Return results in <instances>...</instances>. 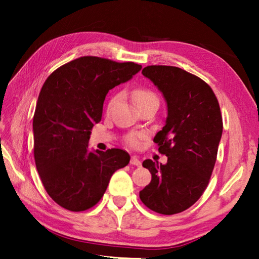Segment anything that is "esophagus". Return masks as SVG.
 <instances>
[{
	"label": "esophagus",
	"instance_id": "34e87169",
	"mask_svg": "<svg viewBox=\"0 0 259 259\" xmlns=\"http://www.w3.org/2000/svg\"><path fill=\"white\" fill-rule=\"evenodd\" d=\"M130 164H134V166H137V167H140L141 166V162L138 159V157L136 156H133L130 159Z\"/></svg>",
	"mask_w": 259,
	"mask_h": 259
}]
</instances>
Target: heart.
<instances>
[{"instance_id":"obj_1","label":"heart","mask_w":259,"mask_h":259,"mask_svg":"<svg viewBox=\"0 0 259 259\" xmlns=\"http://www.w3.org/2000/svg\"><path fill=\"white\" fill-rule=\"evenodd\" d=\"M133 97L139 109L144 106H147V104L149 103H159V99H158V96L156 95V92L147 87L136 88V89L133 91ZM118 100H119V96H113L111 99H110L107 107L108 112L111 111L112 108L114 107V104L118 102ZM140 138H141L140 135H130L125 138V142L130 147H137L139 144Z\"/></svg>"}]
</instances>
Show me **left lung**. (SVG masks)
<instances>
[{"label":"left lung","instance_id":"1","mask_svg":"<svg viewBox=\"0 0 259 259\" xmlns=\"http://www.w3.org/2000/svg\"><path fill=\"white\" fill-rule=\"evenodd\" d=\"M142 74L162 92L168 117L153 142L168 157L166 164L147 159L151 174L140 199L152 211L175 214L199 199L216 163L223 118L216 96L199 76L170 65H148Z\"/></svg>","mask_w":259,"mask_h":259}]
</instances>
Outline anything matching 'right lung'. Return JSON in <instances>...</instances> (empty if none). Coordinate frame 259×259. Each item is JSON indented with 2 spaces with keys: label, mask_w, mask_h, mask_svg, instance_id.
<instances>
[{
  "label": "right lung",
  "mask_w": 259,
  "mask_h": 259,
  "mask_svg": "<svg viewBox=\"0 0 259 259\" xmlns=\"http://www.w3.org/2000/svg\"><path fill=\"white\" fill-rule=\"evenodd\" d=\"M141 70L135 62L81 57L48 76L37 98L33 134L35 166L48 195L70 211L101 199L110 178L130 161L121 149L90 152L93 124L100 122L107 93Z\"/></svg>",
  "instance_id": "right-lung-1"
}]
</instances>
